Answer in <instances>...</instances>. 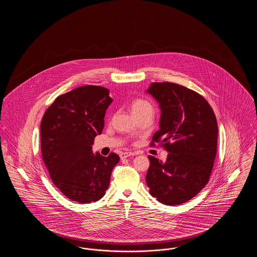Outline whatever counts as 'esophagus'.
I'll use <instances>...</instances> for the list:
<instances>
[{"label":"esophagus","instance_id":"obj_1","mask_svg":"<svg viewBox=\"0 0 257 257\" xmlns=\"http://www.w3.org/2000/svg\"><path fill=\"white\" fill-rule=\"evenodd\" d=\"M133 155H135V153L133 152H121L119 156H120V159H125V158L133 156Z\"/></svg>","mask_w":257,"mask_h":257}]
</instances>
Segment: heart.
Masks as SVG:
<instances>
[{"mask_svg":"<svg viewBox=\"0 0 257 257\" xmlns=\"http://www.w3.org/2000/svg\"><path fill=\"white\" fill-rule=\"evenodd\" d=\"M147 109L152 110V106L148 101L145 100V99H141V98L135 99L131 103V110H132L134 114L142 111V110H147Z\"/></svg>","mask_w":257,"mask_h":257,"instance_id":"obj_1","label":"heart"}]
</instances>
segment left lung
<instances>
[{
  "mask_svg": "<svg viewBox=\"0 0 257 257\" xmlns=\"http://www.w3.org/2000/svg\"><path fill=\"white\" fill-rule=\"evenodd\" d=\"M147 92L162 110L150 146L159 144L169 152L166 162L148 156L147 186L161 203L181 204L209 181L217 154V118L207 100L186 86L152 83Z\"/></svg>",
  "mask_w": 257,
  "mask_h": 257,
  "instance_id": "1",
  "label": "left lung"
}]
</instances>
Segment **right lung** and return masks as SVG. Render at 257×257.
<instances>
[{
    "label": "right lung",
    "mask_w": 257,
    "mask_h": 257,
    "mask_svg": "<svg viewBox=\"0 0 257 257\" xmlns=\"http://www.w3.org/2000/svg\"><path fill=\"white\" fill-rule=\"evenodd\" d=\"M108 88L77 87L56 98L40 124L41 155L53 183L67 198L82 204L97 201L110 185L119 156L93 154L105 112L112 101Z\"/></svg>",
    "instance_id": "obj_1"
}]
</instances>
